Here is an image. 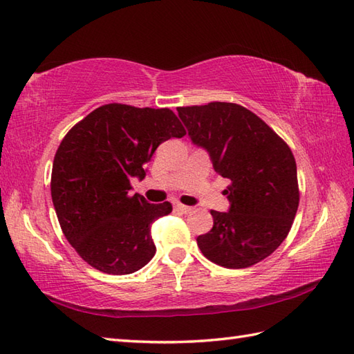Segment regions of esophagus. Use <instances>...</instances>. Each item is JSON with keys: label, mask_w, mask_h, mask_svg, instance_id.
<instances>
[{"label": "esophagus", "mask_w": 354, "mask_h": 354, "mask_svg": "<svg viewBox=\"0 0 354 354\" xmlns=\"http://www.w3.org/2000/svg\"><path fill=\"white\" fill-rule=\"evenodd\" d=\"M172 206H174V209H176V210L182 212V214H189V212H192V207H189V206H185V204L178 203V201H174V203H172Z\"/></svg>", "instance_id": "esophagus-1"}]
</instances>
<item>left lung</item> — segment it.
Segmentation results:
<instances>
[{
  "instance_id": "obj_1",
  "label": "left lung",
  "mask_w": 354,
  "mask_h": 354,
  "mask_svg": "<svg viewBox=\"0 0 354 354\" xmlns=\"http://www.w3.org/2000/svg\"><path fill=\"white\" fill-rule=\"evenodd\" d=\"M177 112L192 142L207 150L214 169L230 180V209L210 210L214 227L197 238L201 253L232 270L263 261L286 239L300 201L292 151L239 104L214 101Z\"/></svg>"
}]
</instances>
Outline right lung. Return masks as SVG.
Returning <instances> with one entry per match:
<instances>
[{
	"instance_id": "right-lung-1",
	"label": "right lung",
	"mask_w": 354,
	"mask_h": 354,
	"mask_svg": "<svg viewBox=\"0 0 354 354\" xmlns=\"http://www.w3.org/2000/svg\"><path fill=\"white\" fill-rule=\"evenodd\" d=\"M186 130L169 109L104 104L83 118L54 156L51 198L68 242L93 268L122 276L151 261V224L171 214V203L130 195V180L165 140Z\"/></svg>"
}]
</instances>
